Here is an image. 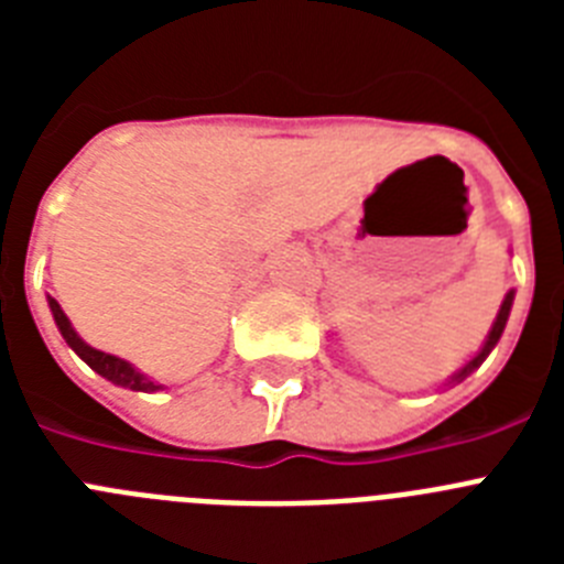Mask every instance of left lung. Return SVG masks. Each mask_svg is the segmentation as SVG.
Returning <instances> with one entry per match:
<instances>
[{
    "mask_svg": "<svg viewBox=\"0 0 564 564\" xmlns=\"http://www.w3.org/2000/svg\"><path fill=\"white\" fill-rule=\"evenodd\" d=\"M511 305H514V291H508L506 299H502L500 311H497L495 325H491V330H488L486 341H482V347H480V350H477V356H475V358H468V361L463 364L460 370H457L455 376H452L446 383H460V381H466V378L471 376V372H475L482 361H486L488 352L495 350L497 341H500V336H502V330H506V322H508V316H511Z\"/></svg>",
    "mask_w": 564,
    "mask_h": 564,
    "instance_id": "1",
    "label": "left lung"
}]
</instances>
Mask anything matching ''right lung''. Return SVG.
Instances as JSON below:
<instances>
[{
  "label": "right lung",
  "instance_id": "obj_1",
  "mask_svg": "<svg viewBox=\"0 0 564 564\" xmlns=\"http://www.w3.org/2000/svg\"><path fill=\"white\" fill-rule=\"evenodd\" d=\"M47 305H50V313H53V322H56L58 333H62L64 341L69 344V350L76 352V356L82 358L84 364H89V367H93L98 376L107 378V381H112L115 387H123V390H132V392H158V390H163V383H158L154 378H149L147 372L138 370V367H134V364H129L127 358H118V356H112V352L96 350L93 344L84 341V338L76 333V327H73V322L67 318V313L62 311V305H58L56 299L47 296Z\"/></svg>",
  "mask_w": 564,
  "mask_h": 564
}]
</instances>
